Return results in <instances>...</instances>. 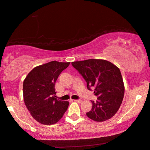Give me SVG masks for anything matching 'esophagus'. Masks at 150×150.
<instances>
[{
  "mask_svg": "<svg viewBox=\"0 0 150 150\" xmlns=\"http://www.w3.org/2000/svg\"><path fill=\"white\" fill-rule=\"evenodd\" d=\"M73 101L77 102V103H81V99H74Z\"/></svg>",
  "mask_w": 150,
  "mask_h": 150,
  "instance_id": "34e87169",
  "label": "esophagus"
}]
</instances>
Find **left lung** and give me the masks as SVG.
<instances>
[{
    "label": "left lung",
    "mask_w": 150,
    "mask_h": 150,
    "mask_svg": "<svg viewBox=\"0 0 150 150\" xmlns=\"http://www.w3.org/2000/svg\"><path fill=\"white\" fill-rule=\"evenodd\" d=\"M87 82V89L94 88L97 97L91 101V110L87 116L96 122H104L117 113L122 103L125 87L120 70L109 61L87 59L71 63Z\"/></svg>",
    "instance_id": "1"
}]
</instances>
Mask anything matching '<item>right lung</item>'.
<instances>
[{
    "label": "right lung",
    "instance_id": "right-lung-1",
    "mask_svg": "<svg viewBox=\"0 0 150 150\" xmlns=\"http://www.w3.org/2000/svg\"><path fill=\"white\" fill-rule=\"evenodd\" d=\"M70 62L53 61L35 67L23 82V98L33 117L44 125L58 122L69 103L55 98L54 85L59 75Z\"/></svg>",
    "mask_w": 150,
    "mask_h": 150
}]
</instances>
